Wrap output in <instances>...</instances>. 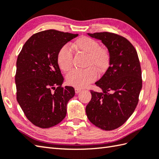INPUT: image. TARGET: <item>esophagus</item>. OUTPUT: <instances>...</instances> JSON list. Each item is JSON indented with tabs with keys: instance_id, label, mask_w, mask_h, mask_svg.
<instances>
[{
	"instance_id": "esophagus-1",
	"label": "esophagus",
	"mask_w": 159,
	"mask_h": 159,
	"mask_svg": "<svg viewBox=\"0 0 159 159\" xmlns=\"http://www.w3.org/2000/svg\"><path fill=\"white\" fill-rule=\"evenodd\" d=\"M80 91H81V89H78V88H75V93L77 94V93H79Z\"/></svg>"
}]
</instances>
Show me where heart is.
Wrapping results in <instances>:
<instances>
[{"label": "heart", "mask_w": 159, "mask_h": 159, "mask_svg": "<svg viewBox=\"0 0 159 159\" xmlns=\"http://www.w3.org/2000/svg\"><path fill=\"white\" fill-rule=\"evenodd\" d=\"M76 51L87 55V66H90L83 70H73L66 76L69 85L76 88H84L96 80L98 76L96 70L103 72L109 67L111 60L110 53L107 48L100 47L96 40L88 37H82L74 43ZM73 55L67 45L61 47L57 52V61L59 68L63 72H68L72 67Z\"/></svg>", "instance_id": "heart-1"}]
</instances>
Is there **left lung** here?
Masks as SVG:
<instances>
[{
    "mask_svg": "<svg viewBox=\"0 0 159 159\" xmlns=\"http://www.w3.org/2000/svg\"><path fill=\"white\" fill-rule=\"evenodd\" d=\"M87 35L102 42L111 60L105 73L95 83L102 92L90 91L92 99L86 114L96 126L112 130L126 122L137 105L142 88L139 57L132 43L122 36L109 32Z\"/></svg>",
    "mask_w": 159,
    "mask_h": 159,
    "instance_id": "1",
    "label": "left lung"
}]
</instances>
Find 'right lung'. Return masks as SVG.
Wrapping results in <instances>:
<instances>
[{"mask_svg":"<svg viewBox=\"0 0 159 159\" xmlns=\"http://www.w3.org/2000/svg\"><path fill=\"white\" fill-rule=\"evenodd\" d=\"M78 34L47 30L33 35L17 59V101L27 119L42 128L52 127L65 118L67 104L74 96L72 87H62L63 78L57 52Z\"/></svg>","mask_w":159,"mask_h":159,"instance_id":"add662e5","label":"right lung"}]
</instances>
